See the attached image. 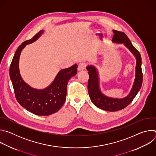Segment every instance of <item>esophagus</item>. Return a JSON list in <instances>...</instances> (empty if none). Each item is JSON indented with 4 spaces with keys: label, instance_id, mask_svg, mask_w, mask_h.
Masks as SVG:
<instances>
[{
    "label": "esophagus",
    "instance_id": "34e87169",
    "mask_svg": "<svg viewBox=\"0 0 156 156\" xmlns=\"http://www.w3.org/2000/svg\"><path fill=\"white\" fill-rule=\"evenodd\" d=\"M86 64L84 63H80L78 65V71H81L85 69L86 68Z\"/></svg>",
    "mask_w": 156,
    "mask_h": 156
}]
</instances>
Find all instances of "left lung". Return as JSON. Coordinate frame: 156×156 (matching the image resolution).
Listing matches in <instances>:
<instances>
[{"label": "left lung", "mask_w": 156, "mask_h": 156, "mask_svg": "<svg viewBox=\"0 0 156 156\" xmlns=\"http://www.w3.org/2000/svg\"><path fill=\"white\" fill-rule=\"evenodd\" d=\"M113 31L114 33L112 38L113 42L124 44L136 58V78L129 94L127 97L120 99L110 98L104 96L99 90L98 74L96 69L92 65L87 66L86 67L89 73L88 92L92 102L98 108L110 112L120 110L127 107L140 90L143 83L141 57L140 52L132 45L130 40L125 33L117 30Z\"/></svg>", "instance_id": "1"}]
</instances>
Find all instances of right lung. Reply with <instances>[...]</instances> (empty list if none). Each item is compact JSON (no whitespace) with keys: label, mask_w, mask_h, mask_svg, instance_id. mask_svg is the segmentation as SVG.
Segmentation results:
<instances>
[{"label":"right lung","mask_w":156,"mask_h":156,"mask_svg":"<svg viewBox=\"0 0 156 156\" xmlns=\"http://www.w3.org/2000/svg\"><path fill=\"white\" fill-rule=\"evenodd\" d=\"M42 33V30L39 31L33 38L23 42L18 48L11 62L9 72L18 103L35 115L46 116L57 112L63 105L66 100L68 82L72 76L76 74L77 65L62 70L52 83L44 90H36L25 83L21 77L18 68L21 52L27 44L34 42Z\"/></svg>","instance_id":"add662e5"}]
</instances>
